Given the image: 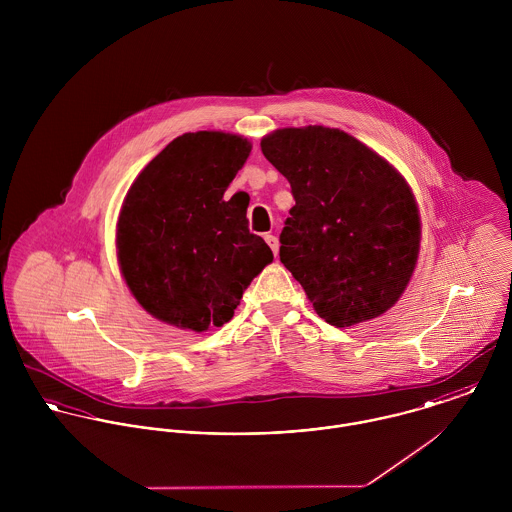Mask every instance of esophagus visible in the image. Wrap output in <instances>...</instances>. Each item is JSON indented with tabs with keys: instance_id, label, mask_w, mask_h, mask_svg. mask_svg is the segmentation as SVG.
Instances as JSON below:
<instances>
[{
	"instance_id": "34e87169",
	"label": "esophagus",
	"mask_w": 512,
	"mask_h": 512,
	"mask_svg": "<svg viewBox=\"0 0 512 512\" xmlns=\"http://www.w3.org/2000/svg\"><path fill=\"white\" fill-rule=\"evenodd\" d=\"M264 240H266V244L272 248V252H274V256H278V250H280V244H278V238L274 236V234H266L264 236Z\"/></svg>"
}]
</instances>
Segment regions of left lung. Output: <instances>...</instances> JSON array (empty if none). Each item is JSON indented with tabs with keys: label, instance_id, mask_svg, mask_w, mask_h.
I'll list each match as a JSON object with an SVG mask.
<instances>
[{
	"label": "left lung",
	"instance_id": "obj_1",
	"mask_svg": "<svg viewBox=\"0 0 512 512\" xmlns=\"http://www.w3.org/2000/svg\"><path fill=\"white\" fill-rule=\"evenodd\" d=\"M260 147L292 185L280 260L317 315L351 327L388 311L420 254L422 220L408 181L337 128H282Z\"/></svg>",
	"mask_w": 512,
	"mask_h": 512
}]
</instances>
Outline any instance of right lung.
Here are the masks:
<instances>
[{
    "mask_svg": "<svg viewBox=\"0 0 512 512\" xmlns=\"http://www.w3.org/2000/svg\"><path fill=\"white\" fill-rule=\"evenodd\" d=\"M250 149L236 134L189 132L157 153L128 189L116 254L126 286L151 317L195 333L222 327L274 260L248 230L246 207L224 201Z\"/></svg>",
    "mask_w": 512,
    "mask_h": 512,
    "instance_id": "1",
    "label": "right lung"
}]
</instances>
